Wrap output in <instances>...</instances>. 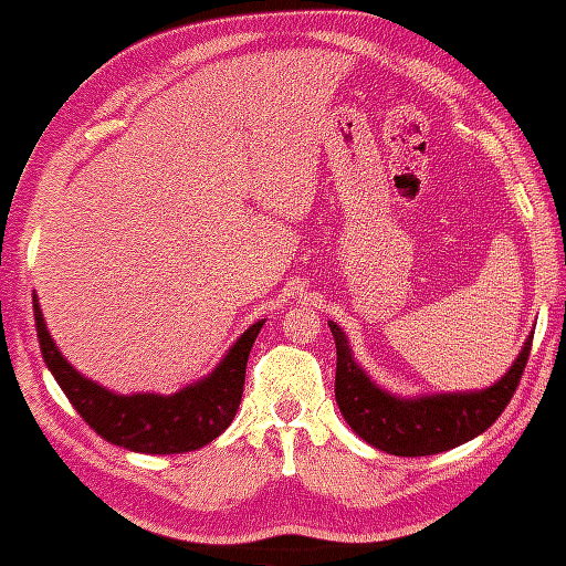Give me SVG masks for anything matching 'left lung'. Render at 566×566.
Masks as SVG:
<instances>
[{
  "instance_id": "8db88e82",
  "label": "left lung",
  "mask_w": 566,
  "mask_h": 566,
  "mask_svg": "<svg viewBox=\"0 0 566 566\" xmlns=\"http://www.w3.org/2000/svg\"><path fill=\"white\" fill-rule=\"evenodd\" d=\"M337 348L335 399L346 423L367 444L401 458L437 454L463 444L486 431L509 407L524 367H527L532 335L509 373L492 388L473 394H439L423 399H399L375 386L350 356L346 335L329 322Z\"/></svg>"
}]
</instances>
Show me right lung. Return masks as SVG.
<instances>
[{
  "mask_svg": "<svg viewBox=\"0 0 566 566\" xmlns=\"http://www.w3.org/2000/svg\"><path fill=\"white\" fill-rule=\"evenodd\" d=\"M34 319L44 365L55 375L57 386L69 396V401L80 412L84 423L93 428L97 437L112 441L116 447L148 454L199 450V447L210 444L212 439H218L231 426L244 394L247 359H250L252 343H255L263 327V322L252 324L239 337L237 346L226 354L216 373L197 382V386H188L172 396H116L97 386V382L82 378L63 359L48 327H44L36 301Z\"/></svg>",
  "mask_w": 566,
  "mask_h": 566,
  "instance_id": "1",
  "label": "right lung"
}]
</instances>
